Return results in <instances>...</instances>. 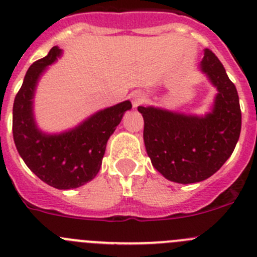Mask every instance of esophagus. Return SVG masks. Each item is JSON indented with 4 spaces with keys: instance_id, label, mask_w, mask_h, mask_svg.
<instances>
[{
    "instance_id": "1",
    "label": "esophagus",
    "mask_w": 257,
    "mask_h": 257,
    "mask_svg": "<svg viewBox=\"0 0 257 257\" xmlns=\"http://www.w3.org/2000/svg\"><path fill=\"white\" fill-rule=\"evenodd\" d=\"M131 99H132V104H133V108H138L139 105H142V104L144 103L146 96H144L141 91H134V93L131 95Z\"/></svg>"
}]
</instances>
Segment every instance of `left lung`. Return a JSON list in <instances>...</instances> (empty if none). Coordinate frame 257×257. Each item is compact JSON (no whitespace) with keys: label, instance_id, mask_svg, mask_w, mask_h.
<instances>
[{"label":"left lung","instance_id":"1","mask_svg":"<svg viewBox=\"0 0 257 257\" xmlns=\"http://www.w3.org/2000/svg\"><path fill=\"white\" fill-rule=\"evenodd\" d=\"M200 71L216 88L205 114L139 106L143 138L154 168L168 181L188 184L207 179L231 157L241 132L237 90L212 51L205 50Z\"/></svg>","mask_w":257,"mask_h":257}]
</instances>
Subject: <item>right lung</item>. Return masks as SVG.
<instances>
[{
    "label": "right lung",
    "mask_w": 257,
    "mask_h": 257,
    "mask_svg": "<svg viewBox=\"0 0 257 257\" xmlns=\"http://www.w3.org/2000/svg\"><path fill=\"white\" fill-rule=\"evenodd\" d=\"M61 55L62 50L54 46L29 68L14 101L12 133L19 154L42 182L57 189H71L95 178L108 139L132 103L125 100L95 111L60 133L40 129L34 113L35 94L41 76Z\"/></svg>",
    "instance_id": "1"
}]
</instances>
